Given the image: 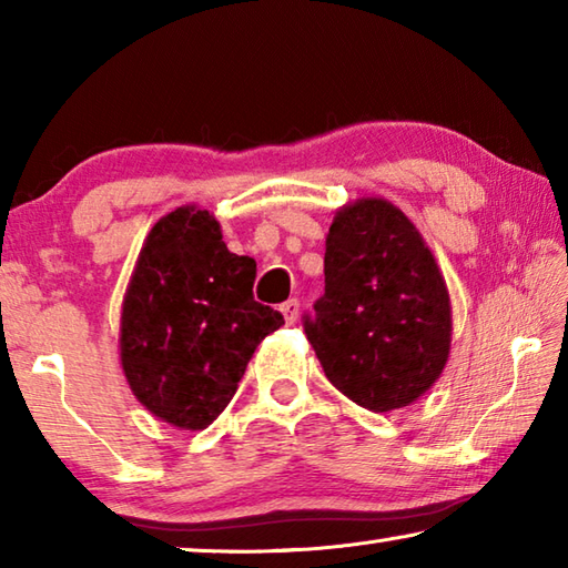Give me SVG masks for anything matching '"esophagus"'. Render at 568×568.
<instances>
[{
  "label": "esophagus",
  "instance_id": "34e87169",
  "mask_svg": "<svg viewBox=\"0 0 568 568\" xmlns=\"http://www.w3.org/2000/svg\"><path fill=\"white\" fill-rule=\"evenodd\" d=\"M281 313H283L285 323L293 325V323L297 321V313H301V303H297L295 297H291V301H285V303L281 305Z\"/></svg>",
  "mask_w": 568,
  "mask_h": 568
}]
</instances>
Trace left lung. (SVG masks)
I'll use <instances>...</instances> for the list:
<instances>
[{"label": "left lung", "mask_w": 568, "mask_h": 568, "mask_svg": "<svg viewBox=\"0 0 568 568\" xmlns=\"http://www.w3.org/2000/svg\"><path fill=\"white\" fill-rule=\"evenodd\" d=\"M450 297L418 227L386 197L335 210L325 237V293L305 335L325 376L373 413L418 400L450 353Z\"/></svg>", "instance_id": "obj_1"}]
</instances>
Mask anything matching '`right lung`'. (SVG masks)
<instances>
[{"instance_id":"obj_1","label":"right lung","mask_w":568,"mask_h":568,"mask_svg":"<svg viewBox=\"0 0 568 568\" xmlns=\"http://www.w3.org/2000/svg\"><path fill=\"white\" fill-rule=\"evenodd\" d=\"M255 261L230 253L213 213L162 215L122 297L120 363L132 396L180 430H203L235 396L283 315L253 297Z\"/></svg>"}]
</instances>
